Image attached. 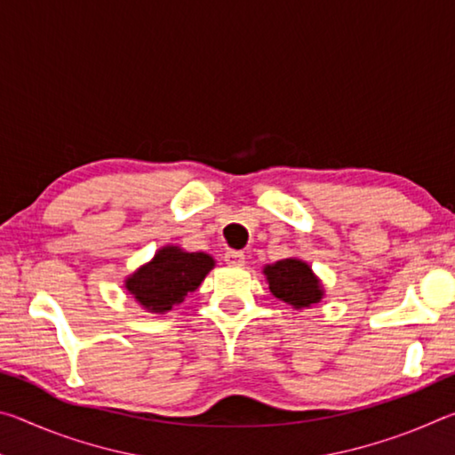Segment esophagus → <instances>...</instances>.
<instances>
[{"label": "esophagus", "mask_w": 455, "mask_h": 455, "mask_svg": "<svg viewBox=\"0 0 455 455\" xmlns=\"http://www.w3.org/2000/svg\"><path fill=\"white\" fill-rule=\"evenodd\" d=\"M225 260L230 267H243L244 265V252L241 251H228L225 252Z\"/></svg>", "instance_id": "1"}]
</instances>
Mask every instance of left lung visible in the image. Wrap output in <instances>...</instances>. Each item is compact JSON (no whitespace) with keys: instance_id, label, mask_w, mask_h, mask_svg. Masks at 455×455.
<instances>
[{"instance_id":"obj_1","label":"left lung","mask_w":455,"mask_h":455,"mask_svg":"<svg viewBox=\"0 0 455 455\" xmlns=\"http://www.w3.org/2000/svg\"><path fill=\"white\" fill-rule=\"evenodd\" d=\"M268 289L292 309H309L323 299L321 281L301 259H283L263 268Z\"/></svg>"}]
</instances>
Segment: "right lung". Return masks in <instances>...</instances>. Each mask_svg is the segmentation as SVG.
<instances>
[{
	"label": "right lung",
	"mask_w": 455,
	"mask_h": 455,
	"mask_svg": "<svg viewBox=\"0 0 455 455\" xmlns=\"http://www.w3.org/2000/svg\"><path fill=\"white\" fill-rule=\"evenodd\" d=\"M212 267L214 259L206 252H187L172 244L163 246L150 263L128 276L124 287L144 309L166 313L198 289Z\"/></svg>",
	"instance_id": "add662e5"
}]
</instances>
